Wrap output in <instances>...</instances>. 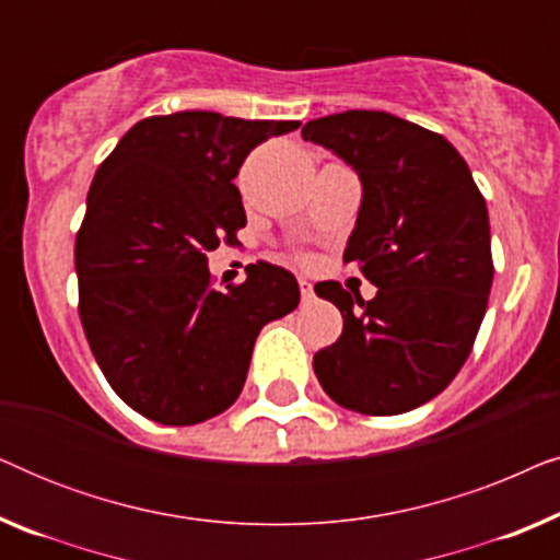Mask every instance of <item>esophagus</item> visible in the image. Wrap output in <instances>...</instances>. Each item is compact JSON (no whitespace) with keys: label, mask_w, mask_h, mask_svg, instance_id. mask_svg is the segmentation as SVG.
Masks as SVG:
<instances>
[{"label":"esophagus","mask_w":560,"mask_h":560,"mask_svg":"<svg viewBox=\"0 0 560 560\" xmlns=\"http://www.w3.org/2000/svg\"><path fill=\"white\" fill-rule=\"evenodd\" d=\"M298 285H301V295H303V301H311L313 298V285L305 278H301L298 280Z\"/></svg>","instance_id":"obj_1"}]
</instances>
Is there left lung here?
I'll return each mask as SVG.
<instances>
[{
    "mask_svg": "<svg viewBox=\"0 0 560 560\" xmlns=\"http://www.w3.org/2000/svg\"><path fill=\"white\" fill-rule=\"evenodd\" d=\"M301 135L359 175L343 262L377 285L372 301L334 280L316 285L343 318L339 341L313 357L316 377L364 416L420 408L456 377L485 318L494 275L485 198L446 137L395 114L351 109Z\"/></svg>",
    "mask_w": 560,
    "mask_h": 560,
    "instance_id": "obj_1",
    "label": "left lung"
}]
</instances>
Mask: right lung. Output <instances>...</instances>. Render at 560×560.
<instances>
[{
    "label": "right lung",
    "instance_id": "1",
    "mask_svg": "<svg viewBox=\"0 0 560 560\" xmlns=\"http://www.w3.org/2000/svg\"><path fill=\"white\" fill-rule=\"evenodd\" d=\"M301 121L175 112L129 129L98 165L75 236L79 313L104 377L140 416L194 425L247 380L265 324L301 303L285 267L211 288L209 252L247 224L234 186L244 158Z\"/></svg>",
    "mask_w": 560,
    "mask_h": 560
}]
</instances>
